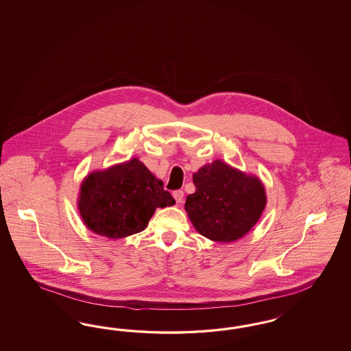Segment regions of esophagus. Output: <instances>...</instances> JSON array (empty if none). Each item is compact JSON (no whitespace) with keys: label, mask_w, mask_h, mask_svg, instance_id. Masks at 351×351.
Wrapping results in <instances>:
<instances>
[{"label":"esophagus","mask_w":351,"mask_h":351,"mask_svg":"<svg viewBox=\"0 0 351 351\" xmlns=\"http://www.w3.org/2000/svg\"><path fill=\"white\" fill-rule=\"evenodd\" d=\"M172 195H173L175 201L178 203H181L184 201V191H175L172 193Z\"/></svg>","instance_id":"obj_1"}]
</instances>
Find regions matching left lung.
I'll return each instance as SVG.
<instances>
[{
	"label": "left lung",
	"mask_w": 351,
	"mask_h": 351,
	"mask_svg": "<svg viewBox=\"0 0 351 351\" xmlns=\"http://www.w3.org/2000/svg\"><path fill=\"white\" fill-rule=\"evenodd\" d=\"M195 193L186 197L185 211L197 232L213 242H234L251 230L266 204L261 180L220 160L193 175Z\"/></svg>",
	"instance_id": "1"
}]
</instances>
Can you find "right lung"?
Instances as JSON below:
<instances>
[{
	"label": "right lung",
	"instance_id": "obj_1",
	"mask_svg": "<svg viewBox=\"0 0 351 351\" xmlns=\"http://www.w3.org/2000/svg\"><path fill=\"white\" fill-rule=\"evenodd\" d=\"M172 204L170 191L138 158L91 172L78 197L86 226L110 239L143 232L156 208Z\"/></svg>",
	"mask_w": 351,
	"mask_h": 351
}]
</instances>
